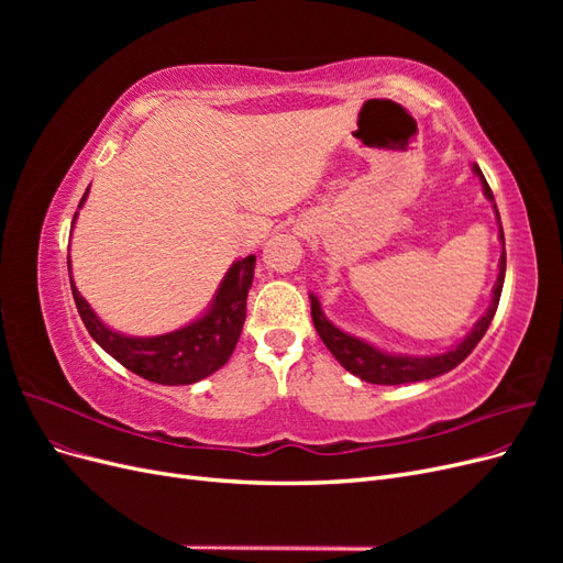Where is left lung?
I'll return each mask as SVG.
<instances>
[{"label": "left lung", "instance_id": "left-lung-1", "mask_svg": "<svg viewBox=\"0 0 563 563\" xmlns=\"http://www.w3.org/2000/svg\"><path fill=\"white\" fill-rule=\"evenodd\" d=\"M472 172L479 176L482 180V190L484 197L493 203V211H496L498 218V240L503 244V253L498 261V279L493 284V294H490V302L488 310L482 314V319L474 323L472 331L455 343L453 347H449L446 352L439 354H395L380 350L364 338H356L343 329H338L335 323L323 314L321 302L314 294H310V305H312V321L314 329L319 333V338L323 340V345L329 347V352L335 356L338 364L343 366L345 371L354 373L356 378H362L366 383L373 385H404V383H420V380H430L437 376H444V373L453 371L460 362L467 360V354L479 345V340L484 338L486 329L490 327L493 314L498 310L500 302V294H503V284H505V234H503V223H500V213L496 207V199H493L490 187L482 174V168L472 164Z\"/></svg>", "mask_w": 563, "mask_h": 563}]
</instances>
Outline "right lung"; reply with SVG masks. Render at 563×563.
<instances>
[{
    "instance_id": "right-lung-1",
    "label": "right lung",
    "mask_w": 563,
    "mask_h": 563,
    "mask_svg": "<svg viewBox=\"0 0 563 563\" xmlns=\"http://www.w3.org/2000/svg\"><path fill=\"white\" fill-rule=\"evenodd\" d=\"M87 195L89 190L84 192L79 209L84 207V201H87ZM67 269H70L73 296L84 327H87L91 338L112 356V360H117L119 364L133 371L135 376H141L150 383L192 385L209 378L218 368H223L236 347V340L242 335V327L246 319V298L253 284L255 255H246V258H240L230 265L213 300L209 302V308L195 321L185 323V327L176 331L145 338L126 335L110 329L77 291V286L73 282L70 255H67Z\"/></svg>"
}]
</instances>
